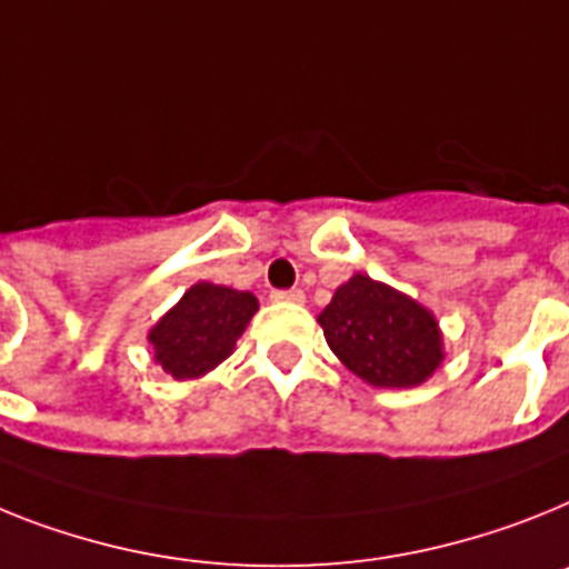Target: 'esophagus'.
<instances>
[{"mask_svg":"<svg viewBox=\"0 0 569 569\" xmlns=\"http://www.w3.org/2000/svg\"><path fill=\"white\" fill-rule=\"evenodd\" d=\"M271 300H277V303H303V292L300 289H277V292H271Z\"/></svg>","mask_w":569,"mask_h":569,"instance_id":"1","label":"esophagus"}]
</instances>
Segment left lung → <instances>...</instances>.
Returning <instances> with one entry per match:
<instances>
[{
  "label": "left lung",
  "mask_w": 569,
  "mask_h": 569,
  "mask_svg": "<svg viewBox=\"0 0 569 569\" xmlns=\"http://www.w3.org/2000/svg\"><path fill=\"white\" fill-rule=\"evenodd\" d=\"M318 323L341 365L373 388H417L446 356L431 309L367 274L338 286Z\"/></svg>",
  "instance_id": "1"
}]
</instances>
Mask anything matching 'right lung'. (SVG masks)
<instances>
[{"instance_id":"1","label":"right lung","mask_w":569,"mask_h":569,"mask_svg":"<svg viewBox=\"0 0 569 569\" xmlns=\"http://www.w3.org/2000/svg\"><path fill=\"white\" fill-rule=\"evenodd\" d=\"M257 309L260 303L251 292L202 280L181 295L179 303L150 329L147 341L164 373L176 381L199 379L231 356Z\"/></svg>"}]
</instances>
